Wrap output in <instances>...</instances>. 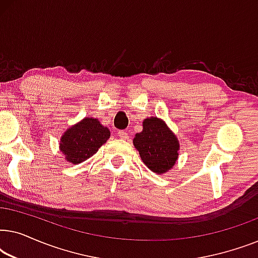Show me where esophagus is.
Segmentation results:
<instances>
[{
	"mask_svg": "<svg viewBox=\"0 0 258 258\" xmlns=\"http://www.w3.org/2000/svg\"><path fill=\"white\" fill-rule=\"evenodd\" d=\"M118 137L122 140H129V133L125 130H121V132H118Z\"/></svg>",
	"mask_w": 258,
	"mask_h": 258,
	"instance_id": "34e87169",
	"label": "esophagus"
}]
</instances>
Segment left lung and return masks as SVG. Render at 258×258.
<instances>
[{"instance_id": "obj_1", "label": "left lung", "mask_w": 258, "mask_h": 258, "mask_svg": "<svg viewBox=\"0 0 258 258\" xmlns=\"http://www.w3.org/2000/svg\"><path fill=\"white\" fill-rule=\"evenodd\" d=\"M133 143L143 163L157 175L168 172L178 160L177 136L156 116L143 119L142 132L136 134Z\"/></svg>"}]
</instances>
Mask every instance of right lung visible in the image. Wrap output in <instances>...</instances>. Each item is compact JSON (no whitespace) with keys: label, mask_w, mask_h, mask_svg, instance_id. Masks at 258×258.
Masks as SVG:
<instances>
[{"label":"right lung","mask_w":258,"mask_h":258,"mask_svg":"<svg viewBox=\"0 0 258 258\" xmlns=\"http://www.w3.org/2000/svg\"><path fill=\"white\" fill-rule=\"evenodd\" d=\"M110 137V130L97 118L84 117L70 126L59 140V150L66 161L79 164L97 153Z\"/></svg>","instance_id":"add662e5"}]
</instances>
